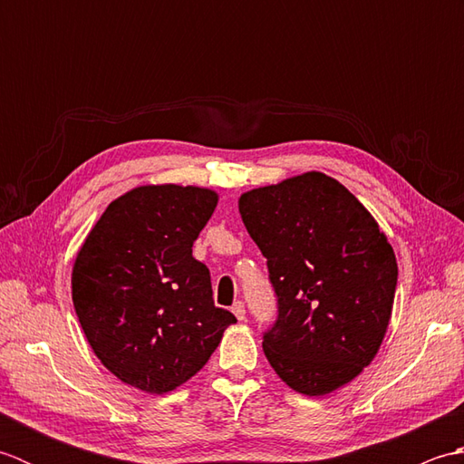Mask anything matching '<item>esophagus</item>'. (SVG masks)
I'll return each instance as SVG.
<instances>
[{
    "label": "esophagus",
    "mask_w": 464,
    "mask_h": 464,
    "mask_svg": "<svg viewBox=\"0 0 464 464\" xmlns=\"http://www.w3.org/2000/svg\"><path fill=\"white\" fill-rule=\"evenodd\" d=\"M231 311H233V314H235V317H237L239 321H243V319H245V304H243L241 301H235V303H233V307H231Z\"/></svg>",
    "instance_id": "1"
}]
</instances>
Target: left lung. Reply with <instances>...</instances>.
<instances>
[{
  "mask_svg": "<svg viewBox=\"0 0 464 464\" xmlns=\"http://www.w3.org/2000/svg\"><path fill=\"white\" fill-rule=\"evenodd\" d=\"M239 213L277 295V321L263 334L271 367L307 397L351 382L391 321L399 269L387 235L319 171L243 193Z\"/></svg>",
  "mask_w": 464,
  "mask_h": 464,
  "instance_id": "obj_1",
  "label": "left lung"
}]
</instances>
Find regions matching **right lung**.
Segmentation results:
<instances>
[{
	"mask_svg": "<svg viewBox=\"0 0 464 464\" xmlns=\"http://www.w3.org/2000/svg\"><path fill=\"white\" fill-rule=\"evenodd\" d=\"M217 201L205 187H135L107 205L75 257L73 307L93 353L151 395L189 381L237 323L215 307L191 249Z\"/></svg>",
	"mask_w": 464,
	"mask_h": 464,
	"instance_id": "add662e5",
	"label": "right lung"
}]
</instances>
